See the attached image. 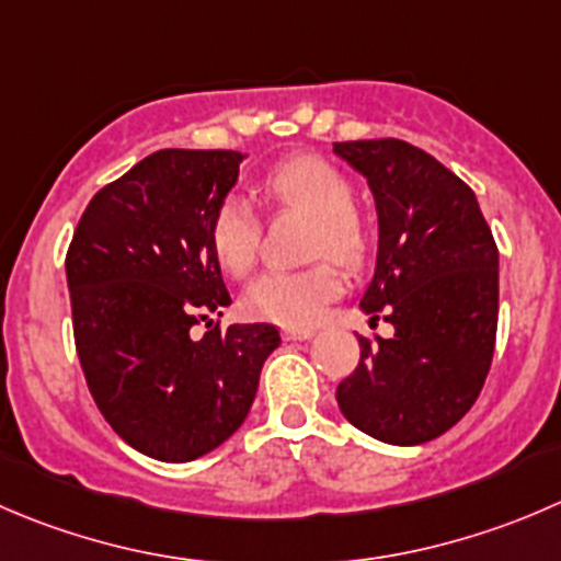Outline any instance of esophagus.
Returning a JSON list of instances; mask_svg holds the SVG:
<instances>
[{
	"instance_id": "obj_1",
	"label": "esophagus",
	"mask_w": 561,
	"mask_h": 561,
	"mask_svg": "<svg viewBox=\"0 0 561 561\" xmlns=\"http://www.w3.org/2000/svg\"><path fill=\"white\" fill-rule=\"evenodd\" d=\"M282 336H285L287 342H307V340H312L314 331L312 329H285L282 331Z\"/></svg>"
}]
</instances>
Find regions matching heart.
I'll return each mask as SVG.
<instances>
[{"instance_id":"1","label":"heart","mask_w":561,"mask_h":561,"mask_svg":"<svg viewBox=\"0 0 561 561\" xmlns=\"http://www.w3.org/2000/svg\"><path fill=\"white\" fill-rule=\"evenodd\" d=\"M260 194L274 210L312 216V257L336 260L345 268H362L375 247L373 227L353 208V183L318 156H293L260 178ZM263 221L243 197H225L208 221V249L227 276H247L257 260ZM342 293V276L331 263L304 271H271L243 293L249 318L307 329L318 323L325 304Z\"/></svg>"}]
</instances>
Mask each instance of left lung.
I'll use <instances>...</instances> for the list:
<instances>
[{
    "label": "left lung",
    "instance_id": "8db88e82",
    "mask_svg": "<svg viewBox=\"0 0 561 561\" xmlns=\"http://www.w3.org/2000/svg\"><path fill=\"white\" fill-rule=\"evenodd\" d=\"M367 178L378 257L362 309L394 336H358L362 358L336 386L342 416L367 436L413 447L447 433L480 397L496 345L499 249L474 192L402 139L336 142Z\"/></svg>",
    "mask_w": 561,
    "mask_h": 561
}]
</instances>
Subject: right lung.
I'll return each mask as SVG.
<instances>
[{"mask_svg": "<svg viewBox=\"0 0 561 561\" xmlns=\"http://www.w3.org/2000/svg\"><path fill=\"white\" fill-rule=\"evenodd\" d=\"M247 159L236 150H159L103 186L65 257L87 386L136 453L188 463L243 425L279 331L192 325L230 307L208 221Z\"/></svg>", "mask_w": 561, "mask_h": 561, "instance_id": "1", "label": "right lung"}]
</instances>
